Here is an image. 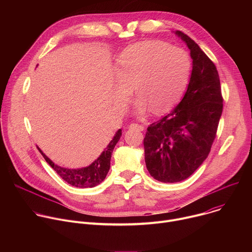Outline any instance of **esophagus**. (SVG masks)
Wrapping results in <instances>:
<instances>
[{
	"mask_svg": "<svg viewBox=\"0 0 252 252\" xmlns=\"http://www.w3.org/2000/svg\"><path fill=\"white\" fill-rule=\"evenodd\" d=\"M129 128H134V129H138V130H143L145 129V126H141V125H137V124H131L128 126Z\"/></svg>",
	"mask_w": 252,
	"mask_h": 252,
	"instance_id": "esophagus-1",
	"label": "esophagus"
}]
</instances>
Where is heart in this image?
I'll return each mask as SVG.
<instances>
[{"instance_id":"b5f03b06","label":"heart","mask_w":252,"mask_h":252,"mask_svg":"<svg viewBox=\"0 0 252 252\" xmlns=\"http://www.w3.org/2000/svg\"><path fill=\"white\" fill-rule=\"evenodd\" d=\"M191 73V60L179 48L146 41L126 48L120 55L116 76V102L123 107L131 94L138 95L134 112L143 115L153 107L157 114L170 111L183 97Z\"/></svg>"}]
</instances>
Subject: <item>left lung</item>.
<instances>
[{
    "label": "left lung",
    "mask_w": 252,
    "mask_h": 252,
    "mask_svg": "<svg viewBox=\"0 0 252 252\" xmlns=\"http://www.w3.org/2000/svg\"><path fill=\"white\" fill-rule=\"evenodd\" d=\"M174 33L186 43L192 59L188 90L171 113L148 127L143 139L149 172L166 184L185 181L205 160L223 106L214 63L189 35L181 31Z\"/></svg>",
    "instance_id": "left-lung-1"
}]
</instances>
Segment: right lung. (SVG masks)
<instances>
[{
	"instance_id": "obj_1",
	"label": "right lung",
	"mask_w": 252,
	"mask_h": 252,
	"mask_svg": "<svg viewBox=\"0 0 252 252\" xmlns=\"http://www.w3.org/2000/svg\"><path fill=\"white\" fill-rule=\"evenodd\" d=\"M122 136V129L120 128L114 135L113 139L110 141L109 145L100 154V156L93 161L90 165L81 167V168H66L56 164L52 161L42 151L39 149L40 153L46 159V161L52 166V168L63 179L68 185L80 188L88 189L98 186L103 182L107 172L111 166V158L113 151Z\"/></svg>"
}]
</instances>
